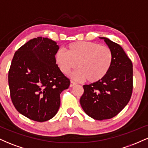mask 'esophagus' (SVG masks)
Returning <instances> with one entry per match:
<instances>
[{
	"instance_id": "1",
	"label": "esophagus",
	"mask_w": 148,
	"mask_h": 148,
	"mask_svg": "<svg viewBox=\"0 0 148 148\" xmlns=\"http://www.w3.org/2000/svg\"><path fill=\"white\" fill-rule=\"evenodd\" d=\"M76 84V82H74V81H72V80H71V81H70V87H73V86H75Z\"/></svg>"
}]
</instances>
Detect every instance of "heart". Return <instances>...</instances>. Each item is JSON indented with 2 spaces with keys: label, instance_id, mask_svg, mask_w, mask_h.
<instances>
[{
  "label": "heart",
  "instance_id": "b5f03b06",
  "mask_svg": "<svg viewBox=\"0 0 148 148\" xmlns=\"http://www.w3.org/2000/svg\"><path fill=\"white\" fill-rule=\"evenodd\" d=\"M67 53L58 51L55 59L64 74L79 69L72 74L76 80H84L90 84L99 82L109 72L113 61V53L105 45L91 42H73L66 47Z\"/></svg>",
  "mask_w": 148,
  "mask_h": 148
}]
</instances>
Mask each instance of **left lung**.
Instances as JSON below:
<instances>
[{"mask_svg": "<svg viewBox=\"0 0 148 148\" xmlns=\"http://www.w3.org/2000/svg\"><path fill=\"white\" fill-rule=\"evenodd\" d=\"M103 39L113 53L109 72L99 82L84 85L80 103L85 113L97 120L111 119L126 106L133 90V64L118 44Z\"/></svg>", "mask_w": 148, "mask_h": 148, "instance_id": "obj_1", "label": "left lung"}]
</instances>
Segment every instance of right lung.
<instances>
[{"label":"right lung","mask_w":148,"mask_h":148,"mask_svg":"<svg viewBox=\"0 0 148 148\" xmlns=\"http://www.w3.org/2000/svg\"><path fill=\"white\" fill-rule=\"evenodd\" d=\"M56 42L47 37L30 40L15 52L8 84L12 101L18 113L37 122L55 116L60 93L70 85L58 67Z\"/></svg>","instance_id":"right-lung-1"}]
</instances>
